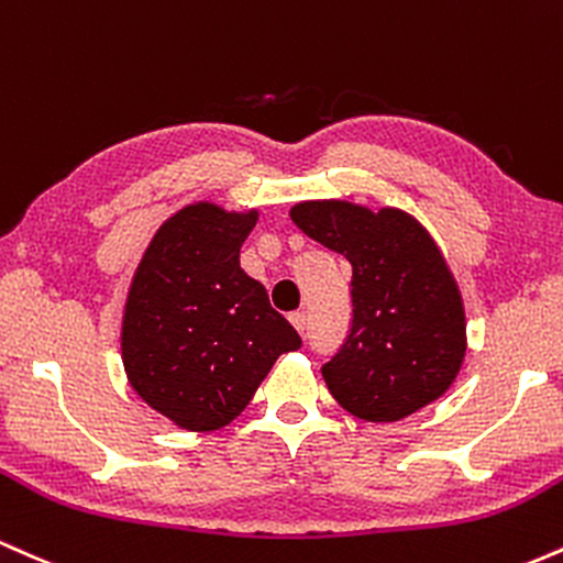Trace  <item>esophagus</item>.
<instances>
[{
    "instance_id": "1",
    "label": "esophagus",
    "mask_w": 563,
    "mask_h": 563,
    "mask_svg": "<svg viewBox=\"0 0 563 563\" xmlns=\"http://www.w3.org/2000/svg\"><path fill=\"white\" fill-rule=\"evenodd\" d=\"M289 321H292V327H295V330H298L300 334L306 332V313H302V311L289 313Z\"/></svg>"
}]
</instances>
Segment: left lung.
I'll use <instances>...</instances> for the list:
<instances>
[{
  "mask_svg": "<svg viewBox=\"0 0 563 563\" xmlns=\"http://www.w3.org/2000/svg\"><path fill=\"white\" fill-rule=\"evenodd\" d=\"M289 218L351 263V327L321 366L334 401L356 418L394 422L439 399L465 356V311L428 231L401 210L302 201Z\"/></svg>",
  "mask_w": 563,
  "mask_h": 563,
  "instance_id": "left-lung-1",
  "label": "left lung"
}]
</instances>
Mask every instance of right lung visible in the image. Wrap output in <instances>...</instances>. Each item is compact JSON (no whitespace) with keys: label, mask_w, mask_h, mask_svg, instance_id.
Instances as JSON below:
<instances>
[{"label":"right lung","mask_w":563,"mask_h":563,"mask_svg":"<svg viewBox=\"0 0 563 563\" xmlns=\"http://www.w3.org/2000/svg\"><path fill=\"white\" fill-rule=\"evenodd\" d=\"M257 212L191 205L151 239L132 279L122 358L137 396L188 431H214L247 407L300 334L239 265Z\"/></svg>","instance_id":"add662e5"}]
</instances>
